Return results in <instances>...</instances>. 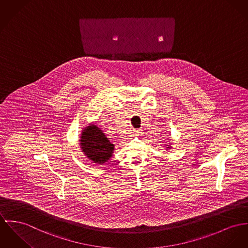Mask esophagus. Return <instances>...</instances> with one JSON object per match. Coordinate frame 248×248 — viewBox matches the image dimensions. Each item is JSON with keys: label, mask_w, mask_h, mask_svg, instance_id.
Listing matches in <instances>:
<instances>
[{"label": "esophagus", "mask_w": 248, "mask_h": 248, "mask_svg": "<svg viewBox=\"0 0 248 248\" xmlns=\"http://www.w3.org/2000/svg\"><path fill=\"white\" fill-rule=\"evenodd\" d=\"M141 134H142L141 129H138V130H136V131H135V135H136V136H140Z\"/></svg>", "instance_id": "esophagus-1"}]
</instances>
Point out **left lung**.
<instances>
[{
  "label": "left lung",
  "instance_id": "1",
  "mask_svg": "<svg viewBox=\"0 0 248 248\" xmlns=\"http://www.w3.org/2000/svg\"><path fill=\"white\" fill-rule=\"evenodd\" d=\"M170 144H171V143H170ZM166 146H167V147H166L167 149H171V145H166Z\"/></svg>",
  "mask_w": 248,
  "mask_h": 248
}]
</instances>
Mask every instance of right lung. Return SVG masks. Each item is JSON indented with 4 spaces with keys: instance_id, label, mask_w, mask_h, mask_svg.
I'll use <instances>...</instances> for the list:
<instances>
[{
    "instance_id": "obj_1",
    "label": "right lung",
    "mask_w": 248,
    "mask_h": 248,
    "mask_svg": "<svg viewBox=\"0 0 248 248\" xmlns=\"http://www.w3.org/2000/svg\"><path fill=\"white\" fill-rule=\"evenodd\" d=\"M79 141L81 151L87 158L100 165L109 160L114 151V144L95 124L83 128Z\"/></svg>"
}]
</instances>
